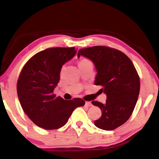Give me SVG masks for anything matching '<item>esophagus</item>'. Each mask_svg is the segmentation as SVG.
Wrapping results in <instances>:
<instances>
[{
	"mask_svg": "<svg viewBox=\"0 0 159 159\" xmlns=\"http://www.w3.org/2000/svg\"><path fill=\"white\" fill-rule=\"evenodd\" d=\"M85 106L86 107H91L92 106V103L90 102H85Z\"/></svg>",
	"mask_w": 159,
	"mask_h": 159,
	"instance_id": "obj_1",
	"label": "esophagus"
}]
</instances>
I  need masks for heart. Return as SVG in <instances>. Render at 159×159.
Listing matches in <instances>:
<instances>
[{
  "instance_id": "1",
  "label": "heart",
  "mask_w": 159,
  "mask_h": 159,
  "mask_svg": "<svg viewBox=\"0 0 159 159\" xmlns=\"http://www.w3.org/2000/svg\"><path fill=\"white\" fill-rule=\"evenodd\" d=\"M91 61L88 60V59H82L80 60V61L79 62V65H80V64H88V63H90Z\"/></svg>"
}]
</instances>
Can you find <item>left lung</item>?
<instances>
[{
    "mask_svg": "<svg viewBox=\"0 0 159 159\" xmlns=\"http://www.w3.org/2000/svg\"><path fill=\"white\" fill-rule=\"evenodd\" d=\"M80 55L95 64L98 72L95 85H102L107 95L105 104L92 102L102 111V116L94 123L102 130H114L129 119L138 101L140 81L135 67L121 51L109 47L83 48L78 57Z\"/></svg>",
    "mask_w": 159,
    "mask_h": 159,
    "instance_id": "8db88e82",
    "label": "left lung"
}]
</instances>
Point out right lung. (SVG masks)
<instances>
[{
	"label": "right lung",
	"mask_w": 159,
	"mask_h": 159,
	"mask_svg": "<svg viewBox=\"0 0 159 159\" xmlns=\"http://www.w3.org/2000/svg\"><path fill=\"white\" fill-rule=\"evenodd\" d=\"M75 48H51L36 53L21 69L17 84L19 100L35 124L46 130L62 127L74 109L83 107L80 98L65 100L53 93L61 69L76 55Z\"/></svg>",
	"instance_id": "right-lung-1"
}]
</instances>
